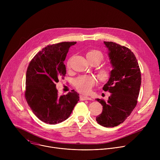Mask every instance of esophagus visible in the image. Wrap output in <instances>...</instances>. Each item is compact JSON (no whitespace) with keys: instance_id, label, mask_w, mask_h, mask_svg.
<instances>
[{"instance_id":"1","label":"esophagus","mask_w":160,"mask_h":160,"mask_svg":"<svg viewBox=\"0 0 160 160\" xmlns=\"http://www.w3.org/2000/svg\"><path fill=\"white\" fill-rule=\"evenodd\" d=\"M80 100H82V101L91 100V99H92L90 97H88V96H80Z\"/></svg>"}]
</instances>
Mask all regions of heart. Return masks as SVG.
Here are the masks:
<instances>
[{"label":"heart","mask_w":160,"mask_h":160,"mask_svg":"<svg viewBox=\"0 0 160 160\" xmlns=\"http://www.w3.org/2000/svg\"><path fill=\"white\" fill-rule=\"evenodd\" d=\"M86 57L90 64H99L103 59V54L99 50L91 49L87 52ZM70 67V61L67 63ZM98 77L101 81L106 80L109 77V70L108 68H101L98 73ZM96 83V80L91 76H81L75 81L76 88L82 94H87L92 89Z\"/></svg>","instance_id":"1"}]
</instances>
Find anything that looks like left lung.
Masks as SVG:
<instances>
[{"mask_svg": "<svg viewBox=\"0 0 160 160\" xmlns=\"http://www.w3.org/2000/svg\"><path fill=\"white\" fill-rule=\"evenodd\" d=\"M112 70L102 89L111 93L107 102L97 99L102 112L96 117L104 127H114L123 123L138 102L141 84L139 64L134 54L127 48L112 42H104Z\"/></svg>", "mask_w": 160, "mask_h": 160, "instance_id": "1", "label": "left lung"}]
</instances>
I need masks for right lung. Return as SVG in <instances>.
I'll return each mask as SVG.
<instances>
[{
	"instance_id": "1",
	"label": "right lung",
	"mask_w": 160,
	"mask_h": 160,
	"mask_svg": "<svg viewBox=\"0 0 160 160\" xmlns=\"http://www.w3.org/2000/svg\"><path fill=\"white\" fill-rule=\"evenodd\" d=\"M76 42L48 45L30 61L26 75L25 98L35 116L45 123L55 125L66 120L79 101L72 90L59 96L56 83L66 73L64 61Z\"/></svg>"
}]
</instances>
